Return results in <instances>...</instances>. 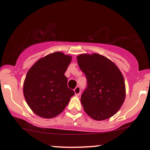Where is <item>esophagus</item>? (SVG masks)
Here are the masks:
<instances>
[{
	"instance_id": "34e87169",
	"label": "esophagus",
	"mask_w": 150,
	"mask_h": 150,
	"mask_svg": "<svg viewBox=\"0 0 150 150\" xmlns=\"http://www.w3.org/2000/svg\"><path fill=\"white\" fill-rule=\"evenodd\" d=\"M74 92H75V95L76 96H79L80 94V87H77L76 88H75V89H74Z\"/></svg>"
}]
</instances>
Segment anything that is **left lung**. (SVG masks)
<instances>
[{
	"label": "left lung",
	"instance_id": "obj_1",
	"mask_svg": "<svg viewBox=\"0 0 150 150\" xmlns=\"http://www.w3.org/2000/svg\"><path fill=\"white\" fill-rule=\"evenodd\" d=\"M77 60L87 80V89L81 96L85 113L96 120L111 118L125 99L123 74L113 62L98 53H82Z\"/></svg>",
	"mask_w": 150,
	"mask_h": 150
}]
</instances>
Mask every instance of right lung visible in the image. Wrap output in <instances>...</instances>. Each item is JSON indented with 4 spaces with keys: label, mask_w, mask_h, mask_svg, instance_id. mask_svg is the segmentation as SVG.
I'll use <instances>...</instances> for the list:
<instances>
[{
    "label": "right lung",
    "mask_w": 150,
    "mask_h": 150,
    "mask_svg": "<svg viewBox=\"0 0 150 150\" xmlns=\"http://www.w3.org/2000/svg\"><path fill=\"white\" fill-rule=\"evenodd\" d=\"M71 56L57 51L39 59L30 68L24 81L23 94L34 113L52 118L63 111L75 94L67 86L65 73Z\"/></svg>",
    "instance_id": "1"
}]
</instances>
